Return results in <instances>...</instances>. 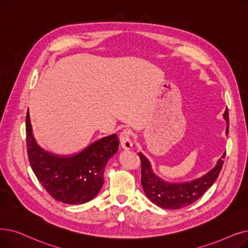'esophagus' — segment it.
Here are the masks:
<instances>
[{
    "label": "esophagus",
    "instance_id": "34e87169",
    "mask_svg": "<svg viewBox=\"0 0 248 248\" xmlns=\"http://www.w3.org/2000/svg\"><path fill=\"white\" fill-rule=\"evenodd\" d=\"M120 140H121V145L124 149L130 150L133 148V141H132V132L125 128L121 134H120Z\"/></svg>",
    "mask_w": 248,
    "mask_h": 248
}]
</instances>
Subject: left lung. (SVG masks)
<instances>
[{
	"label": "left lung",
	"mask_w": 248,
	"mask_h": 248,
	"mask_svg": "<svg viewBox=\"0 0 248 248\" xmlns=\"http://www.w3.org/2000/svg\"><path fill=\"white\" fill-rule=\"evenodd\" d=\"M224 117L227 122L226 134L229 133V113L228 109L225 110ZM226 152L222 155L218 163L206 175L201 178L195 179L190 182L185 184H169L164 180H161L156 176L148 159L142 154L139 153L142 164V186L145 195L153 203L158 207L167 210H177L185 208L198 201L204 192H206L219 176L222 169Z\"/></svg>",
	"instance_id": "8db88e82"
}]
</instances>
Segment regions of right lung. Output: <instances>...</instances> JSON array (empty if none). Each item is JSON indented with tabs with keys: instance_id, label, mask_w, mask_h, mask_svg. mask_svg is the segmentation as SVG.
I'll use <instances>...</instances> for the list:
<instances>
[{
	"instance_id": "obj_1",
	"label": "right lung",
	"mask_w": 248,
	"mask_h": 248,
	"mask_svg": "<svg viewBox=\"0 0 248 248\" xmlns=\"http://www.w3.org/2000/svg\"><path fill=\"white\" fill-rule=\"evenodd\" d=\"M26 145L30 166L48 195L63 203L81 204L94 199L102 187L104 168L117 152L120 140L113 134L74 156L52 155L34 141L27 111Z\"/></svg>"
}]
</instances>
